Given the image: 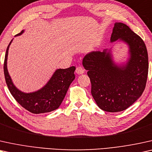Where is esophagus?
Wrapping results in <instances>:
<instances>
[{"label":"esophagus","mask_w":152,"mask_h":152,"mask_svg":"<svg viewBox=\"0 0 152 152\" xmlns=\"http://www.w3.org/2000/svg\"><path fill=\"white\" fill-rule=\"evenodd\" d=\"M76 72L78 74H82L84 73V69L81 66H78L76 69Z\"/></svg>","instance_id":"esophagus-1"}]
</instances>
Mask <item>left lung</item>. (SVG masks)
Masks as SVG:
<instances>
[{
    "label": "left lung",
    "mask_w": 152,
    "mask_h": 152,
    "mask_svg": "<svg viewBox=\"0 0 152 152\" xmlns=\"http://www.w3.org/2000/svg\"><path fill=\"white\" fill-rule=\"evenodd\" d=\"M121 39L130 48L125 66L113 63L110 53L93 51L83 60L91 81V93L104 111L120 112L131 106L144 92L148 75V53L142 38L126 24L115 23L110 41Z\"/></svg>",
    "instance_id": "obj_1"
}]
</instances>
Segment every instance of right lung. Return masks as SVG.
Returning <instances> with one entry per match:
<instances>
[{
    "label": "right lung",
    "instance_id": "1",
    "mask_svg": "<svg viewBox=\"0 0 152 152\" xmlns=\"http://www.w3.org/2000/svg\"><path fill=\"white\" fill-rule=\"evenodd\" d=\"M23 32V30H22L17 35H21ZM12 41L10 42L6 50L3 66L5 81L11 94L23 108L34 114L48 113L59 108L65 96L69 87L75 78V66H72L67 69L56 70L48 83L37 92H22L14 86L7 72L8 49Z\"/></svg>",
    "mask_w": 152,
    "mask_h": 152
}]
</instances>
